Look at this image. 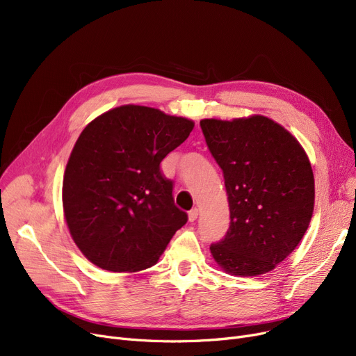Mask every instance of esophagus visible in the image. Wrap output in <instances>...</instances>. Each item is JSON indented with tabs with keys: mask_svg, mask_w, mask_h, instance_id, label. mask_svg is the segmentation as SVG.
<instances>
[{
	"mask_svg": "<svg viewBox=\"0 0 356 356\" xmlns=\"http://www.w3.org/2000/svg\"><path fill=\"white\" fill-rule=\"evenodd\" d=\"M197 215H199V209L197 208H193L191 212H189V220L193 222L197 219Z\"/></svg>",
	"mask_w": 356,
	"mask_h": 356,
	"instance_id": "34e87169",
	"label": "esophagus"
}]
</instances>
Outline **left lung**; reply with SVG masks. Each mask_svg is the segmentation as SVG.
<instances>
[{"mask_svg":"<svg viewBox=\"0 0 356 356\" xmlns=\"http://www.w3.org/2000/svg\"><path fill=\"white\" fill-rule=\"evenodd\" d=\"M200 128L222 168L231 213L211 252L228 274L268 273L293 252L312 219L314 177L305 149L263 115L202 120Z\"/></svg>","mask_w":356,"mask_h":356,"instance_id":"left-lung-1","label":"left lung"}]
</instances>
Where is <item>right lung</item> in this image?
Instances as JSON below:
<instances>
[{
    "label": "right lung",
    "mask_w": 356,
    "mask_h": 356,
    "mask_svg": "<svg viewBox=\"0 0 356 356\" xmlns=\"http://www.w3.org/2000/svg\"><path fill=\"white\" fill-rule=\"evenodd\" d=\"M195 122L156 108L124 105L82 131L63 177V211L74 244L114 273L152 267L188 222L160 163Z\"/></svg>",
    "instance_id": "1"
}]
</instances>
